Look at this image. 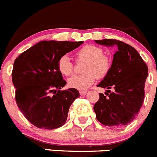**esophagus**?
Returning <instances> with one entry per match:
<instances>
[{
  "mask_svg": "<svg viewBox=\"0 0 157 157\" xmlns=\"http://www.w3.org/2000/svg\"><path fill=\"white\" fill-rule=\"evenodd\" d=\"M87 94V91H80V95H85Z\"/></svg>",
  "mask_w": 157,
  "mask_h": 157,
  "instance_id": "esophagus-1",
  "label": "esophagus"
}]
</instances>
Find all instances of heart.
Here are the masks:
<instances>
[{"mask_svg": "<svg viewBox=\"0 0 157 157\" xmlns=\"http://www.w3.org/2000/svg\"><path fill=\"white\" fill-rule=\"evenodd\" d=\"M101 48L87 44L79 49L76 53L77 60H86L82 74L74 75L69 80V86L80 91H84L92 85L98 78H103L109 73L111 66L110 59L106 55L102 54ZM58 70L66 77L73 73V64L67 55L59 58L57 63Z\"/></svg>", "mask_w": 157, "mask_h": 157, "instance_id": "b5f03b06", "label": "heart"}]
</instances>
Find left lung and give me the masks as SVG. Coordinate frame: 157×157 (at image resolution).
Returning <instances> with one entry per match:
<instances>
[{
    "mask_svg": "<svg viewBox=\"0 0 157 157\" xmlns=\"http://www.w3.org/2000/svg\"><path fill=\"white\" fill-rule=\"evenodd\" d=\"M95 42L116 51L109 71L98 84L106 88L107 92L105 95L99 93V99L94 104L96 118L105 126H125L135 119L142 106L147 65L133 47L124 42L115 39Z\"/></svg>",
    "mask_w": 157,
    "mask_h": 157,
    "instance_id": "8db88e82",
    "label": "left lung"
}]
</instances>
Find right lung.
Segmentation results:
<instances>
[{
  "label": "right lung",
  "instance_id": "add662e5",
  "mask_svg": "<svg viewBox=\"0 0 157 157\" xmlns=\"http://www.w3.org/2000/svg\"><path fill=\"white\" fill-rule=\"evenodd\" d=\"M83 43L43 40L15 59L12 73L15 101L24 117L36 128L56 129L66 123L69 109L80 94L75 88L62 91L66 82L57 63Z\"/></svg>",
  "mask_w": 157,
  "mask_h": 157
}]
</instances>
